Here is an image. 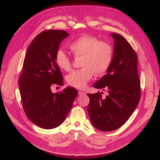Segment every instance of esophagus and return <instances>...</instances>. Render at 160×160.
Instances as JSON below:
<instances>
[{
	"instance_id": "1",
	"label": "esophagus",
	"mask_w": 160,
	"mask_h": 160,
	"mask_svg": "<svg viewBox=\"0 0 160 160\" xmlns=\"http://www.w3.org/2000/svg\"><path fill=\"white\" fill-rule=\"evenodd\" d=\"M78 94H79L80 96H82V95H85L86 93L82 91H78Z\"/></svg>"
}]
</instances>
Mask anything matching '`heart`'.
<instances>
[{"label":"heart","mask_w":160,"mask_h":160,"mask_svg":"<svg viewBox=\"0 0 160 160\" xmlns=\"http://www.w3.org/2000/svg\"><path fill=\"white\" fill-rule=\"evenodd\" d=\"M69 48L75 57L82 56L80 69L71 71L66 76L67 82L76 89H84L93 76L103 74L110 67L113 58V48L110 43L100 41L98 38L84 35L71 42ZM56 63L60 69L69 71L70 58L62 49L58 50L55 55Z\"/></svg>","instance_id":"b5f03b06"}]
</instances>
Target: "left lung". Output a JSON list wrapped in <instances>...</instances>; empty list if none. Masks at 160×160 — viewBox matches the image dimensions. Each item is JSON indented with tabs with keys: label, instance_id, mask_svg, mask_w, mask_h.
Instances as JSON below:
<instances>
[{
	"label": "left lung",
	"instance_id": "8db88e82",
	"mask_svg": "<svg viewBox=\"0 0 160 160\" xmlns=\"http://www.w3.org/2000/svg\"><path fill=\"white\" fill-rule=\"evenodd\" d=\"M113 58L106 75L93 84L107 89L108 96L88 93L87 111L91 124L101 131H111L122 127L133 113L140 99V80L138 56L123 36L113 33ZM104 91V89H103Z\"/></svg>",
	"mask_w": 160,
	"mask_h": 160
}]
</instances>
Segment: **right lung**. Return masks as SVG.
<instances>
[{
  "mask_svg": "<svg viewBox=\"0 0 160 160\" xmlns=\"http://www.w3.org/2000/svg\"><path fill=\"white\" fill-rule=\"evenodd\" d=\"M69 36L65 31L56 29L39 33L27 50L18 80L26 115L33 124L45 129L56 128L65 120L78 93L71 87L56 93L51 89L53 84H63L55 55L61 42Z\"/></svg>",
  "mask_w": 160,
  "mask_h": 160,
  "instance_id": "right-lung-1",
  "label": "right lung"
}]
</instances>
